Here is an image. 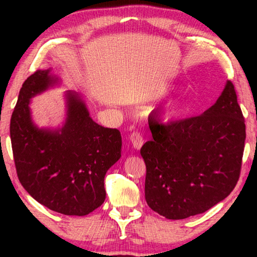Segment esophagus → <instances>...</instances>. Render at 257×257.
I'll list each match as a JSON object with an SVG mask.
<instances>
[{
    "label": "esophagus",
    "instance_id": "obj_1",
    "mask_svg": "<svg viewBox=\"0 0 257 257\" xmlns=\"http://www.w3.org/2000/svg\"><path fill=\"white\" fill-rule=\"evenodd\" d=\"M130 140H131L132 146L135 147L136 150H139L144 144V138L140 132H132L131 137H130Z\"/></svg>",
    "mask_w": 257,
    "mask_h": 257
}]
</instances>
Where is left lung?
<instances>
[{
  "mask_svg": "<svg viewBox=\"0 0 257 257\" xmlns=\"http://www.w3.org/2000/svg\"><path fill=\"white\" fill-rule=\"evenodd\" d=\"M153 139L140 150L147 205L171 220L205 213L226 199L240 178L245 125L230 80L201 115L170 124L153 119Z\"/></svg>",
  "mask_w": 257,
  "mask_h": 257,
  "instance_id": "left-lung-1",
  "label": "left lung"
}]
</instances>
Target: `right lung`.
I'll return each mask as SVG.
<instances>
[{"mask_svg": "<svg viewBox=\"0 0 257 257\" xmlns=\"http://www.w3.org/2000/svg\"><path fill=\"white\" fill-rule=\"evenodd\" d=\"M57 83L50 70H37L23 83L10 119L14 161L20 182L37 202L64 215L83 216L104 202V178L121 156V136L94 122L72 91L65 94L63 127L38 128L31 120L30 98Z\"/></svg>", "mask_w": 257, "mask_h": 257, "instance_id": "obj_1", "label": "right lung"}]
</instances>
